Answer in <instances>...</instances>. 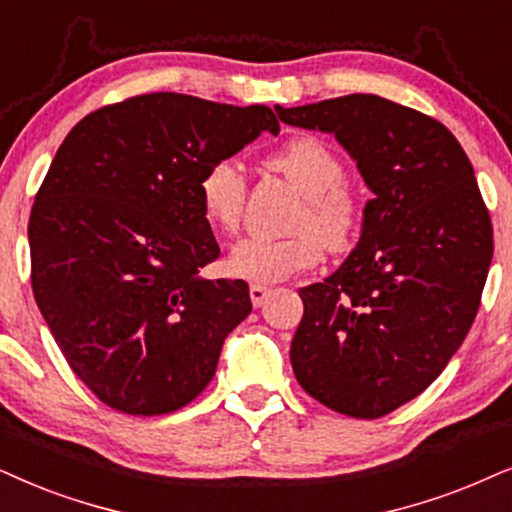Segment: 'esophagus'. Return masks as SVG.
Wrapping results in <instances>:
<instances>
[{"instance_id": "1", "label": "esophagus", "mask_w": 512, "mask_h": 512, "mask_svg": "<svg viewBox=\"0 0 512 512\" xmlns=\"http://www.w3.org/2000/svg\"><path fill=\"white\" fill-rule=\"evenodd\" d=\"M269 293H271V290L267 286H260V283H252V286H250V300H252V304H255V307H262V304L267 302Z\"/></svg>"}]
</instances>
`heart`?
Masks as SVG:
<instances>
[{
	"label": "heart",
	"instance_id": "heart-1",
	"mask_svg": "<svg viewBox=\"0 0 512 512\" xmlns=\"http://www.w3.org/2000/svg\"><path fill=\"white\" fill-rule=\"evenodd\" d=\"M271 165L283 172L304 193V208L297 215L300 231L283 238L250 236L238 241L226 257L231 276L252 283H278L314 267L324 243L333 250L347 248L359 224V205L342 179L340 158L323 141L302 137L283 146ZM203 217L212 229H238L245 203V177L234 160H217L198 181Z\"/></svg>",
	"mask_w": 512,
	"mask_h": 512
}]
</instances>
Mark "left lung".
<instances>
[{
	"mask_svg": "<svg viewBox=\"0 0 512 512\" xmlns=\"http://www.w3.org/2000/svg\"><path fill=\"white\" fill-rule=\"evenodd\" d=\"M276 113L333 134L373 193L357 248L300 290L290 364L323 406L380 418L418 397L468 335L494 255L487 205L454 134L413 108L349 94Z\"/></svg>",
	"mask_w": 512,
	"mask_h": 512,
	"instance_id": "1",
	"label": "left lung"
}]
</instances>
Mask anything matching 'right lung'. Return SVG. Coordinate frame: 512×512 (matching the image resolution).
I'll list each match as a JSON object with an SVG mask.
<instances>
[{
  "label": "right lung",
  "mask_w": 512,
  "mask_h": 512,
  "mask_svg": "<svg viewBox=\"0 0 512 512\" xmlns=\"http://www.w3.org/2000/svg\"><path fill=\"white\" fill-rule=\"evenodd\" d=\"M262 132L267 106L134 96L89 113L58 146L30 212L32 293L77 378L132 416L196 399L250 314L248 283L208 281L219 245L198 181Z\"/></svg>",
  "instance_id": "add662e5"
}]
</instances>
